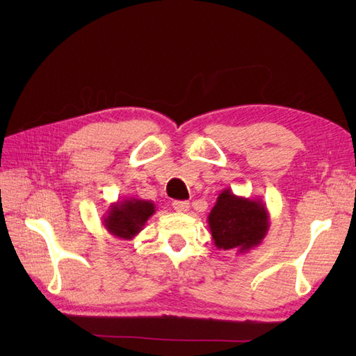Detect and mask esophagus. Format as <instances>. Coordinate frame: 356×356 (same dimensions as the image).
Wrapping results in <instances>:
<instances>
[{
	"label": "esophagus",
	"mask_w": 356,
	"mask_h": 356,
	"mask_svg": "<svg viewBox=\"0 0 356 356\" xmlns=\"http://www.w3.org/2000/svg\"><path fill=\"white\" fill-rule=\"evenodd\" d=\"M172 207H174V209L178 212H187L190 209V203L186 200H175L172 203Z\"/></svg>",
	"instance_id": "34e87169"
}]
</instances>
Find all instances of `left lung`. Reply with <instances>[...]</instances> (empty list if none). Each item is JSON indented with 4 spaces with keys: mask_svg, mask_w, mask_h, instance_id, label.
<instances>
[{
    "mask_svg": "<svg viewBox=\"0 0 356 356\" xmlns=\"http://www.w3.org/2000/svg\"><path fill=\"white\" fill-rule=\"evenodd\" d=\"M208 224L218 250L246 254L266 238L270 215L261 199L236 196L224 188L208 215Z\"/></svg>",
    "mask_w": 356,
    "mask_h": 356,
    "instance_id": "8db88e82",
    "label": "left lung"
}]
</instances>
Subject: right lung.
<instances>
[{
    "mask_svg": "<svg viewBox=\"0 0 356 356\" xmlns=\"http://www.w3.org/2000/svg\"><path fill=\"white\" fill-rule=\"evenodd\" d=\"M156 212L152 200L139 197H124L110 204L102 215V225L118 239H134L143 230L148 218Z\"/></svg>",
    "mask_w": 356,
    "mask_h": 356,
    "instance_id": "right-lung-1",
    "label": "right lung"
}]
</instances>
